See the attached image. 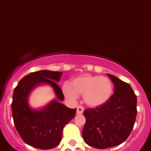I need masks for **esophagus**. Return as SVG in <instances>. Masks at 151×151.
Instances as JSON below:
<instances>
[{"label": "esophagus", "mask_w": 151, "mask_h": 151, "mask_svg": "<svg viewBox=\"0 0 151 151\" xmlns=\"http://www.w3.org/2000/svg\"><path fill=\"white\" fill-rule=\"evenodd\" d=\"M84 111V108L82 106H78L77 108V114H82L83 112Z\"/></svg>", "instance_id": "obj_1"}]
</instances>
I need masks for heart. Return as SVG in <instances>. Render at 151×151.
Returning a JSON list of instances; mask_svg holds the SVG:
<instances>
[{
  "label": "heart",
  "mask_w": 151,
  "mask_h": 151,
  "mask_svg": "<svg viewBox=\"0 0 151 151\" xmlns=\"http://www.w3.org/2000/svg\"><path fill=\"white\" fill-rule=\"evenodd\" d=\"M63 92L70 99L83 96L86 105L90 108H98L106 104L112 97L114 85L108 77L83 74L73 79L70 85L65 84Z\"/></svg>",
  "instance_id": "heart-1"
}]
</instances>
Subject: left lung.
I'll list each match as a JSON object with an SVG mask.
<instances>
[{"label": "left lung", "mask_w": 151, "mask_h": 151, "mask_svg": "<svg viewBox=\"0 0 151 151\" xmlns=\"http://www.w3.org/2000/svg\"><path fill=\"white\" fill-rule=\"evenodd\" d=\"M112 97L104 105L84 111V142L98 149L117 146L129 136L137 115V97L131 86L112 74Z\"/></svg>", "instance_id": "obj_1"}]
</instances>
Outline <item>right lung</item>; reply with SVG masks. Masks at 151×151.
<instances>
[{
    "mask_svg": "<svg viewBox=\"0 0 151 151\" xmlns=\"http://www.w3.org/2000/svg\"><path fill=\"white\" fill-rule=\"evenodd\" d=\"M62 72L41 70L30 73L14 89L12 114L16 129L27 145L42 150L52 149L60 143L62 130L74 117L77 108L70 109L62 101V91L57 83ZM52 87L56 99L42 108L34 109L29 104V96L37 86Z\"/></svg>",
    "mask_w": 151,
    "mask_h": 151,
    "instance_id": "add662e5",
    "label": "right lung"
}]
</instances>
